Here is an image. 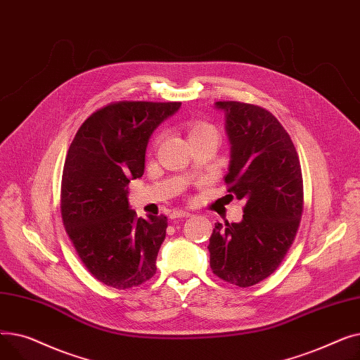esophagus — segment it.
I'll return each instance as SVG.
<instances>
[{"instance_id":"1","label":"esophagus","mask_w":360,"mask_h":360,"mask_svg":"<svg viewBox=\"0 0 360 360\" xmlns=\"http://www.w3.org/2000/svg\"><path fill=\"white\" fill-rule=\"evenodd\" d=\"M191 216V213L190 212H184V210H176V212H174L172 213V219H184V217H190Z\"/></svg>"}]
</instances>
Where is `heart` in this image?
Segmentation results:
<instances>
[{
	"label": "heart",
	"instance_id": "heart-1",
	"mask_svg": "<svg viewBox=\"0 0 360 360\" xmlns=\"http://www.w3.org/2000/svg\"><path fill=\"white\" fill-rule=\"evenodd\" d=\"M207 129H214V128L209 124H205V122H194V124H190L188 132H190V137H191V136L198 134V132H202V131H207Z\"/></svg>",
	"mask_w": 360,
	"mask_h": 360
}]
</instances>
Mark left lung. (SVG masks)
<instances>
[{
	"instance_id": "obj_1",
	"label": "left lung",
	"mask_w": 360,
	"mask_h": 360,
	"mask_svg": "<svg viewBox=\"0 0 360 360\" xmlns=\"http://www.w3.org/2000/svg\"><path fill=\"white\" fill-rule=\"evenodd\" d=\"M224 112L231 165L229 195L245 200L239 223H216L210 267L221 280L250 288L273 274L295 240L304 212V181L288 131L261 106L216 102Z\"/></svg>"
}]
</instances>
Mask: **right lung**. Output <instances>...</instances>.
<instances>
[{"mask_svg": "<svg viewBox=\"0 0 360 360\" xmlns=\"http://www.w3.org/2000/svg\"><path fill=\"white\" fill-rule=\"evenodd\" d=\"M181 102H113L75 134L64 163L61 216L84 267L113 289H131L156 274L166 216L137 217L128 184L144 174L146 148L158 125Z\"/></svg>", "mask_w": 360, "mask_h": 360, "instance_id": "obj_1", "label": "right lung"}]
</instances>
